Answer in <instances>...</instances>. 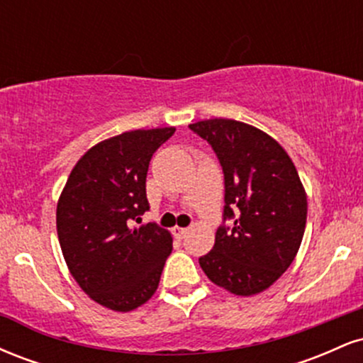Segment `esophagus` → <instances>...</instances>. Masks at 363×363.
<instances>
[{"label": "esophagus", "mask_w": 363, "mask_h": 363, "mask_svg": "<svg viewBox=\"0 0 363 363\" xmlns=\"http://www.w3.org/2000/svg\"><path fill=\"white\" fill-rule=\"evenodd\" d=\"M187 234V228H182V227H174V235L177 237V239H182Z\"/></svg>", "instance_id": "obj_1"}]
</instances>
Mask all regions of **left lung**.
Wrapping results in <instances>:
<instances>
[{
	"instance_id": "8db88e82",
	"label": "left lung",
	"mask_w": 363,
	"mask_h": 363,
	"mask_svg": "<svg viewBox=\"0 0 363 363\" xmlns=\"http://www.w3.org/2000/svg\"><path fill=\"white\" fill-rule=\"evenodd\" d=\"M189 129L213 148L225 184L223 222L199 266L232 294H259L286 272L301 247L307 196L297 169L278 141L245 123L206 119Z\"/></svg>"
}]
</instances>
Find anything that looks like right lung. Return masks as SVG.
Masks as SVG:
<instances>
[{"label":"right lung","mask_w":363,"mask_h":363,"mask_svg":"<svg viewBox=\"0 0 363 363\" xmlns=\"http://www.w3.org/2000/svg\"><path fill=\"white\" fill-rule=\"evenodd\" d=\"M174 133L136 129L101 141L78 160L57 201L66 264L82 290L107 309L128 312L147 302L172 252L165 228L133 222L150 210V160Z\"/></svg>","instance_id":"add662e5"}]
</instances>
